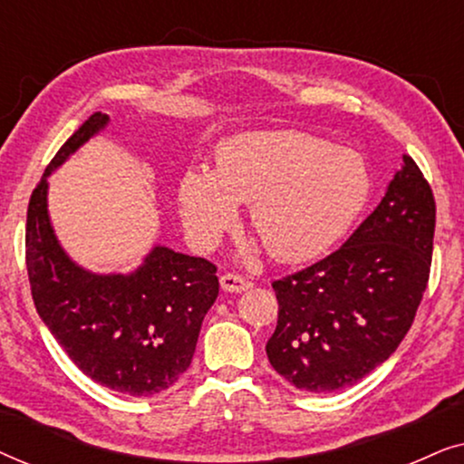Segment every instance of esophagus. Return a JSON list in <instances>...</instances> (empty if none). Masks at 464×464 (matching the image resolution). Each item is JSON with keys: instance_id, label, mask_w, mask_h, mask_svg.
<instances>
[{"instance_id": "34e87169", "label": "esophagus", "mask_w": 464, "mask_h": 464, "mask_svg": "<svg viewBox=\"0 0 464 464\" xmlns=\"http://www.w3.org/2000/svg\"><path fill=\"white\" fill-rule=\"evenodd\" d=\"M219 283L221 289L230 291V294H240V291L249 289V281H245V278L238 275H224L219 278Z\"/></svg>"}]
</instances>
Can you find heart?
Segmentation results:
<instances>
[{
  "label": "heart",
  "instance_id": "obj_1",
  "mask_svg": "<svg viewBox=\"0 0 464 464\" xmlns=\"http://www.w3.org/2000/svg\"><path fill=\"white\" fill-rule=\"evenodd\" d=\"M372 192L359 151L335 148L304 130L246 132L215 151V170L181 175L177 202L183 226L200 249L230 230L238 202L251 227L278 262H306L344 237Z\"/></svg>",
  "mask_w": 464,
  "mask_h": 464
}]
</instances>
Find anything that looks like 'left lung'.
<instances>
[{
  "mask_svg": "<svg viewBox=\"0 0 464 464\" xmlns=\"http://www.w3.org/2000/svg\"><path fill=\"white\" fill-rule=\"evenodd\" d=\"M435 198L410 156L384 198L344 245L272 283L278 321L270 365L300 391L357 384L384 363L414 323L427 289Z\"/></svg>",
  "mask_w": 464,
  "mask_h": 464,
  "instance_id": "obj_1",
  "label": "left lung"
}]
</instances>
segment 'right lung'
I'll use <instances>...</instances> for the list:
<instances>
[{"mask_svg": "<svg viewBox=\"0 0 464 464\" xmlns=\"http://www.w3.org/2000/svg\"><path fill=\"white\" fill-rule=\"evenodd\" d=\"M110 118L92 113L56 151L27 208L24 256L37 314L69 359L107 389L151 397L192 363L200 325L218 300V268L156 245L130 275H94L63 251L48 215V177Z\"/></svg>", "mask_w": 464, "mask_h": 464, "instance_id": "obj_1", "label": "right lung"}]
</instances>
